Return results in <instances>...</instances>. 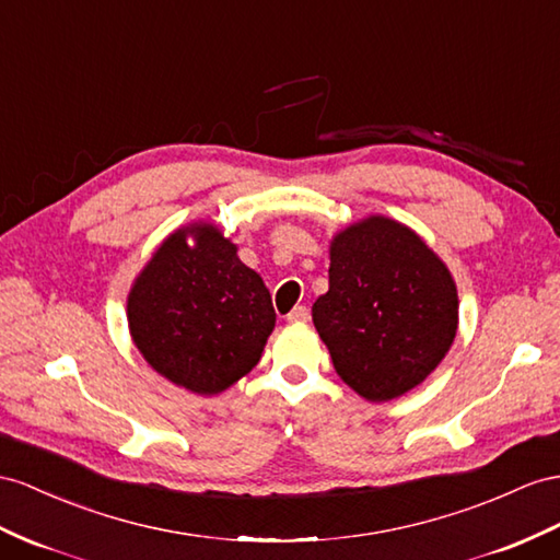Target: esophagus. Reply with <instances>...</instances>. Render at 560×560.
<instances>
[{
  "mask_svg": "<svg viewBox=\"0 0 560 560\" xmlns=\"http://www.w3.org/2000/svg\"><path fill=\"white\" fill-rule=\"evenodd\" d=\"M285 319H289V322H307L310 319V310L307 307H303V305H300V307H293L291 312H289V317H285Z\"/></svg>",
  "mask_w": 560,
  "mask_h": 560,
  "instance_id": "esophagus-1",
  "label": "esophagus"
}]
</instances>
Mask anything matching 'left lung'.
Masks as SVG:
<instances>
[{
	"label": "left lung",
	"instance_id": "8db88e82",
	"mask_svg": "<svg viewBox=\"0 0 560 560\" xmlns=\"http://www.w3.org/2000/svg\"><path fill=\"white\" fill-rule=\"evenodd\" d=\"M312 322L338 376L371 402H388L452 348L456 285L409 226L369 218L334 238L328 293L312 305Z\"/></svg>",
	"mask_w": 560,
	"mask_h": 560
}]
</instances>
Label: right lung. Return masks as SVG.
Returning <instances> with one entry per match:
<instances>
[{"instance_id": "add662e5", "label": "right lung", "mask_w": 560, "mask_h": 560, "mask_svg": "<svg viewBox=\"0 0 560 560\" xmlns=\"http://www.w3.org/2000/svg\"><path fill=\"white\" fill-rule=\"evenodd\" d=\"M186 235L197 243L189 247ZM135 346L158 374L218 395L260 362L277 314L260 275L212 224L167 236L127 298Z\"/></svg>"}]
</instances>
